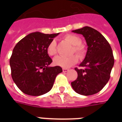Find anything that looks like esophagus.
<instances>
[{
    "mask_svg": "<svg viewBox=\"0 0 122 122\" xmlns=\"http://www.w3.org/2000/svg\"><path fill=\"white\" fill-rule=\"evenodd\" d=\"M68 70H69V69L68 68H63V72H67Z\"/></svg>",
    "mask_w": 122,
    "mask_h": 122,
    "instance_id": "esophagus-1",
    "label": "esophagus"
}]
</instances>
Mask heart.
Listing matches in <instances>:
<instances>
[{
  "mask_svg": "<svg viewBox=\"0 0 122 122\" xmlns=\"http://www.w3.org/2000/svg\"><path fill=\"white\" fill-rule=\"evenodd\" d=\"M64 39L71 44L73 47L71 53L76 54L80 59H82L86 54V49L84 45L81 44V39L77 35L73 34H68L65 35ZM47 52L50 56H55L57 53L56 49V42L52 41L50 42L47 47ZM78 61V58L75 55H71L70 56H57L54 59V65L58 66H61L63 68H67L76 64Z\"/></svg>",
  "mask_w": 122,
  "mask_h": 122,
  "instance_id": "1",
  "label": "heart"
}]
</instances>
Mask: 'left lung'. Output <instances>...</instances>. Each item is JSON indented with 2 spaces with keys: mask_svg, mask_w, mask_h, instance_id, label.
Returning a JSON list of instances; mask_svg holds the SVG:
<instances>
[{
  "mask_svg": "<svg viewBox=\"0 0 122 122\" xmlns=\"http://www.w3.org/2000/svg\"><path fill=\"white\" fill-rule=\"evenodd\" d=\"M72 32L83 35L88 47L85 59L79 65L80 68H75L78 77L71 84L79 94H95L110 80L114 65L112 47L104 36L92 28L84 26Z\"/></svg>",
  "mask_w": 122,
  "mask_h": 122,
  "instance_id": "8db88e82",
  "label": "left lung"
}]
</instances>
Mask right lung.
<instances>
[{"label": "right lung", "mask_w": 122, "mask_h": 122, "mask_svg": "<svg viewBox=\"0 0 122 122\" xmlns=\"http://www.w3.org/2000/svg\"><path fill=\"white\" fill-rule=\"evenodd\" d=\"M58 33H31L17 43L10 58L12 80L23 93L41 96L51 91L57 75L63 71L60 66L50 67L52 62L47 47Z\"/></svg>", "instance_id": "right-lung-1"}]
</instances>
